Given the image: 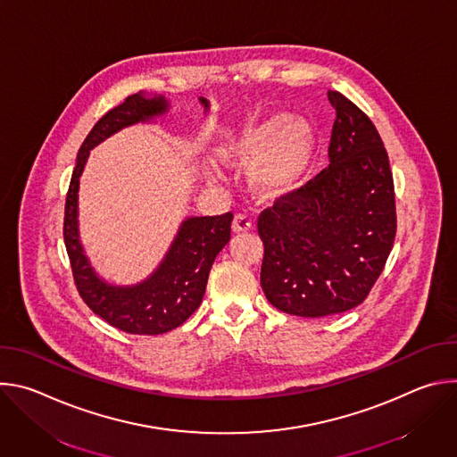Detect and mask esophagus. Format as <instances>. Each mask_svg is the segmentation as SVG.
<instances>
[{
	"mask_svg": "<svg viewBox=\"0 0 457 457\" xmlns=\"http://www.w3.org/2000/svg\"><path fill=\"white\" fill-rule=\"evenodd\" d=\"M251 220L245 217V215H237L235 219H233V224H231V228H233V231L235 233H245V231H249L251 229Z\"/></svg>",
	"mask_w": 457,
	"mask_h": 457,
	"instance_id": "1",
	"label": "esophagus"
}]
</instances>
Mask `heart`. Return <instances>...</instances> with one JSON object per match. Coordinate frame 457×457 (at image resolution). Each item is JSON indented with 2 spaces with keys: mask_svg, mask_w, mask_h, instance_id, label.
Listing matches in <instances>:
<instances>
[{
  "mask_svg": "<svg viewBox=\"0 0 457 457\" xmlns=\"http://www.w3.org/2000/svg\"><path fill=\"white\" fill-rule=\"evenodd\" d=\"M226 164H247L253 187L264 197H280L296 189L316 155V136L309 122L277 113L247 128L219 146Z\"/></svg>",
  "mask_w": 457,
  "mask_h": 457,
  "instance_id": "1",
  "label": "heart"
}]
</instances>
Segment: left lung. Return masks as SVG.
Returning a JSON list of instances; mask_svg holds the SVG:
<instances>
[{
  "mask_svg": "<svg viewBox=\"0 0 457 457\" xmlns=\"http://www.w3.org/2000/svg\"><path fill=\"white\" fill-rule=\"evenodd\" d=\"M328 97L337 110L329 168L258 217L266 298L305 318L360 305L396 237L395 180L378 129L340 92Z\"/></svg>",
  "mask_w": 457,
  "mask_h": 457,
  "instance_id": "8db88e82",
  "label": "left lung"
}]
</instances>
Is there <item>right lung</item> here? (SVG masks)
I'll use <instances>...</instances> for the list:
<instances>
[{"label":"right lung","instance_id":"add662e5","mask_svg":"<svg viewBox=\"0 0 457 457\" xmlns=\"http://www.w3.org/2000/svg\"><path fill=\"white\" fill-rule=\"evenodd\" d=\"M204 110L208 99L199 97ZM170 110L162 96L143 92L124 99L106 112L90 129L79 148L76 168L64 204L62 237L74 282L85 303L113 328L129 335H162L184 323L203 302L210 270L217 254L229 242L233 213L217 217H189L173 238L159 268L136 286H113L104 282L92 268L79 240L78 191L90 150L117 134L119 129L137 122L154 120Z\"/></svg>","mask_w":457,"mask_h":457}]
</instances>
